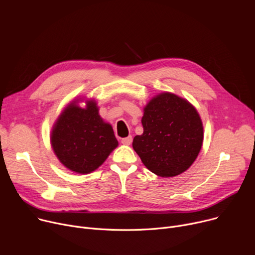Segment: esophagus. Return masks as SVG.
<instances>
[{
  "label": "esophagus",
  "mask_w": 255,
  "mask_h": 255,
  "mask_svg": "<svg viewBox=\"0 0 255 255\" xmlns=\"http://www.w3.org/2000/svg\"><path fill=\"white\" fill-rule=\"evenodd\" d=\"M121 142H122V144H124V145H130L131 142H132V136H128V137H126V138H123V139L121 140Z\"/></svg>",
  "instance_id": "esophagus-1"
}]
</instances>
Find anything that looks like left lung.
Wrapping results in <instances>:
<instances>
[{"instance_id":"1","label":"left lung","mask_w":255,"mask_h":255,"mask_svg":"<svg viewBox=\"0 0 255 255\" xmlns=\"http://www.w3.org/2000/svg\"><path fill=\"white\" fill-rule=\"evenodd\" d=\"M143 133L132 146L143 164L161 177L185 172L202 148L204 128L197 109L186 99L164 92L143 109Z\"/></svg>"}]
</instances>
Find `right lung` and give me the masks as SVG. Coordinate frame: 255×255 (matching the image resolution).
Wrapping results in <instances>:
<instances>
[{
    "instance_id": "1",
    "label": "right lung",
    "mask_w": 255,
    "mask_h": 255,
    "mask_svg": "<svg viewBox=\"0 0 255 255\" xmlns=\"http://www.w3.org/2000/svg\"><path fill=\"white\" fill-rule=\"evenodd\" d=\"M70 102L56 119L50 143L58 160L69 170L87 174L96 170L118 146L111 124L99 115L94 99Z\"/></svg>"
}]
</instances>
